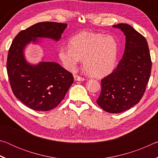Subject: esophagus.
Here are the masks:
<instances>
[{
	"mask_svg": "<svg viewBox=\"0 0 158 158\" xmlns=\"http://www.w3.org/2000/svg\"><path fill=\"white\" fill-rule=\"evenodd\" d=\"M74 80H75V81H84V80H85L84 78H83V77H81L78 76V75H74Z\"/></svg>",
	"mask_w": 158,
	"mask_h": 158,
	"instance_id": "obj_1",
	"label": "esophagus"
}]
</instances>
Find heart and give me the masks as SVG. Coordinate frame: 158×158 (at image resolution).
Returning <instances> with one entry per match:
<instances>
[{
	"mask_svg": "<svg viewBox=\"0 0 158 158\" xmlns=\"http://www.w3.org/2000/svg\"><path fill=\"white\" fill-rule=\"evenodd\" d=\"M118 44L113 36L82 32L72 37L69 46H62L58 56L63 66L74 71L83 58V65L92 76L109 73L116 63Z\"/></svg>",
	"mask_w": 158,
	"mask_h": 158,
	"instance_id": "obj_1",
	"label": "heart"
}]
</instances>
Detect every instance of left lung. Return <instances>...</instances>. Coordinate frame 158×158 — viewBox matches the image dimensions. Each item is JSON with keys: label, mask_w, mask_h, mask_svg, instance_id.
I'll list each match as a JSON object with an SVG mask.
<instances>
[{"label": "left lung", "mask_w": 158, "mask_h": 158, "mask_svg": "<svg viewBox=\"0 0 158 158\" xmlns=\"http://www.w3.org/2000/svg\"><path fill=\"white\" fill-rule=\"evenodd\" d=\"M113 27L124 33L125 51L116 68L101 80L97 103L106 112L118 114L136 105L143 97L152 64L148 43L142 35L127 23Z\"/></svg>", "instance_id": "obj_1"}]
</instances>
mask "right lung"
Listing matches in <instances>:
<instances>
[{"mask_svg": "<svg viewBox=\"0 0 158 158\" xmlns=\"http://www.w3.org/2000/svg\"><path fill=\"white\" fill-rule=\"evenodd\" d=\"M68 24L40 22L21 31L9 49L7 71L12 90L19 100L35 111L54 109L65 98L74 82L72 73L55 62L42 60L32 64L26 60L25 49L30 44L41 45L40 38L59 41Z\"/></svg>", "mask_w": 158, "mask_h": 158, "instance_id": "1", "label": "right lung"}]
</instances>
